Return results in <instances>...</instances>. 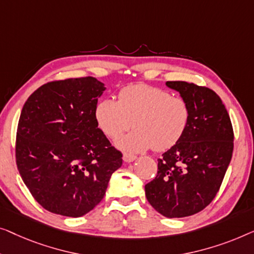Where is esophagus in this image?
<instances>
[{"label":"esophagus","mask_w":254,"mask_h":254,"mask_svg":"<svg viewBox=\"0 0 254 254\" xmlns=\"http://www.w3.org/2000/svg\"><path fill=\"white\" fill-rule=\"evenodd\" d=\"M137 159V156L135 155H132V154H123V161L127 162V163H130V162H133L134 160Z\"/></svg>","instance_id":"obj_1"}]
</instances>
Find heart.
<instances>
[{"mask_svg": "<svg viewBox=\"0 0 254 254\" xmlns=\"http://www.w3.org/2000/svg\"><path fill=\"white\" fill-rule=\"evenodd\" d=\"M98 127L109 138H119L131 127L134 130L116 141L122 151L139 153L153 147L167 151L176 145L187 131L190 107L184 99L148 85H132L119 93V102L103 99L95 107Z\"/></svg>", "mask_w": 254, "mask_h": 254, "instance_id": "b5f03b06", "label": "heart"}]
</instances>
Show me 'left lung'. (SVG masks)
I'll list each match as a JSON object with an SVG mask.
<instances>
[{
  "mask_svg": "<svg viewBox=\"0 0 254 254\" xmlns=\"http://www.w3.org/2000/svg\"><path fill=\"white\" fill-rule=\"evenodd\" d=\"M190 107L181 140L158 160V175L145 185L148 202L163 216L185 217L208 206L219 191L234 149V132L222 100L207 87L167 81Z\"/></svg>",
  "mask_w": 254,
  "mask_h": 254,
  "instance_id": "8db88e82",
  "label": "left lung"
}]
</instances>
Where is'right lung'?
<instances>
[{"instance_id": "1", "label": "right lung", "mask_w": 254, "mask_h": 254, "mask_svg": "<svg viewBox=\"0 0 254 254\" xmlns=\"http://www.w3.org/2000/svg\"><path fill=\"white\" fill-rule=\"evenodd\" d=\"M105 91L96 78H73L42 85L25 102L16 162L31 194L49 212L69 217L91 212L122 166V153L94 117Z\"/></svg>"}]
</instances>
